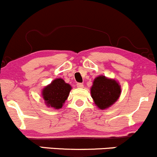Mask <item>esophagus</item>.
<instances>
[{"label":"esophagus","instance_id":"1","mask_svg":"<svg viewBox=\"0 0 157 157\" xmlns=\"http://www.w3.org/2000/svg\"><path fill=\"white\" fill-rule=\"evenodd\" d=\"M77 87H81V88H82V87H84V85L82 83H77Z\"/></svg>","mask_w":157,"mask_h":157}]
</instances>
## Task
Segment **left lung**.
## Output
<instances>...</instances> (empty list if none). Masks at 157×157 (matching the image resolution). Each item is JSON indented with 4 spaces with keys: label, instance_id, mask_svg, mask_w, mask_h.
I'll list each match as a JSON object with an SVG mask.
<instances>
[{
    "label": "left lung",
    "instance_id": "1",
    "mask_svg": "<svg viewBox=\"0 0 157 157\" xmlns=\"http://www.w3.org/2000/svg\"><path fill=\"white\" fill-rule=\"evenodd\" d=\"M119 84L113 79L100 75L94 79L90 88L91 97L100 109H105L114 104L121 94Z\"/></svg>",
    "mask_w": 157,
    "mask_h": 157
}]
</instances>
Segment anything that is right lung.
Returning <instances> with one entry per match:
<instances>
[{
	"mask_svg": "<svg viewBox=\"0 0 157 157\" xmlns=\"http://www.w3.org/2000/svg\"><path fill=\"white\" fill-rule=\"evenodd\" d=\"M71 86L62 78H56L43 90V97L48 106L60 109L68 97Z\"/></svg>",
	"mask_w": 157,
	"mask_h": 157,
	"instance_id": "obj_1",
	"label": "right lung"
}]
</instances>
